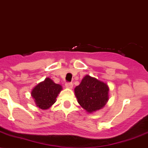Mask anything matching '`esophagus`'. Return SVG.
Wrapping results in <instances>:
<instances>
[{"label": "esophagus", "mask_w": 148, "mask_h": 148, "mask_svg": "<svg viewBox=\"0 0 148 148\" xmlns=\"http://www.w3.org/2000/svg\"><path fill=\"white\" fill-rule=\"evenodd\" d=\"M65 86H66V87L68 88H72L73 86V84L71 82H66L65 84Z\"/></svg>", "instance_id": "esophagus-1"}]
</instances>
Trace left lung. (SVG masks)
Returning <instances> with one entry per match:
<instances>
[{
  "label": "left lung",
  "mask_w": 148,
  "mask_h": 148,
  "mask_svg": "<svg viewBox=\"0 0 148 148\" xmlns=\"http://www.w3.org/2000/svg\"><path fill=\"white\" fill-rule=\"evenodd\" d=\"M109 86L106 83L86 75L75 88L78 103L88 113L105 107L109 100Z\"/></svg>",
  "instance_id": "left-lung-1"
}]
</instances>
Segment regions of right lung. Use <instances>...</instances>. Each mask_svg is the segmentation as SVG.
Here are the masks:
<instances>
[{
  "instance_id": "1",
  "label": "right lung",
  "mask_w": 148,
  "mask_h": 148,
  "mask_svg": "<svg viewBox=\"0 0 148 148\" xmlns=\"http://www.w3.org/2000/svg\"><path fill=\"white\" fill-rule=\"evenodd\" d=\"M62 90L61 85L55 84L50 78L47 77L33 88L31 95L38 107L48 109L56 102L57 95Z\"/></svg>"
}]
</instances>
